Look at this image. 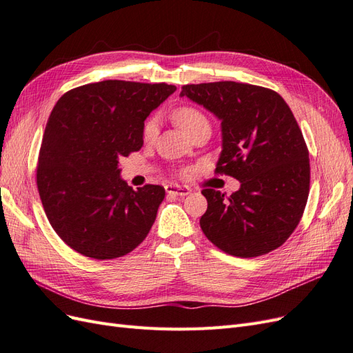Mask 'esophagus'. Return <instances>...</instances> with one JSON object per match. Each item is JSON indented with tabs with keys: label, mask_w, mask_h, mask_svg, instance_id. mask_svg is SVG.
Returning <instances> with one entry per match:
<instances>
[{
	"label": "esophagus",
	"mask_w": 353,
	"mask_h": 353,
	"mask_svg": "<svg viewBox=\"0 0 353 353\" xmlns=\"http://www.w3.org/2000/svg\"><path fill=\"white\" fill-rule=\"evenodd\" d=\"M165 190H166V193H168V194L181 196V197L188 196V194L191 193V190H190L188 187H183V185H175V184H169V185H166V187H165Z\"/></svg>",
	"instance_id": "esophagus-1"
}]
</instances>
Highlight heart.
I'll return each instance as SVG.
<instances>
[{
  "label": "heart",
  "instance_id": "1",
  "mask_svg": "<svg viewBox=\"0 0 353 353\" xmlns=\"http://www.w3.org/2000/svg\"><path fill=\"white\" fill-rule=\"evenodd\" d=\"M172 119L179 130L184 131L185 134L193 131L194 128L199 126L200 123L208 122L205 114L194 108H190V105H184V108L176 109L172 113ZM156 131H157V122L154 117H152V119H148L145 122L143 128L144 140H152V138L156 135Z\"/></svg>",
  "mask_w": 353,
  "mask_h": 353
}]
</instances>
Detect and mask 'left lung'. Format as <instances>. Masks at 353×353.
<instances>
[{
	"mask_svg": "<svg viewBox=\"0 0 353 353\" xmlns=\"http://www.w3.org/2000/svg\"><path fill=\"white\" fill-rule=\"evenodd\" d=\"M188 97L221 121L216 172L240 181L230 197L201 194L208 210L200 227L208 240L239 258L280 248L301 221L309 194V152L301 128L279 92L232 81L184 85Z\"/></svg>",
	"mask_w": 353,
	"mask_h": 353,
	"instance_id": "obj_1",
	"label": "left lung"
}]
</instances>
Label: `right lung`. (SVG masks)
I'll list each match as a JSON object with an SVG mask.
<instances>
[{
	"label": "right lung",
	"instance_id": "1",
	"mask_svg": "<svg viewBox=\"0 0 353 353\" xmlns=\"http://www.w3.org/2000/svg\"><path fill=\"white\" fill-rule=\"evenodd\" d=\"M175 90L110 79L73 88L56 103L42 137L37 185L51 227L73 250L114 259L147 237L165 188L132 190L117 163L143 147L144 121Z\"/></svg>",
	"mask_w": 353,
	"mask_h": 353
}]
</instances>
